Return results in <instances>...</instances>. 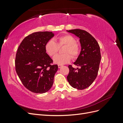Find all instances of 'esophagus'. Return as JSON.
Instances as JSON below:
<instances>
[{
    "instance_id": "1",
    "label": "esophagus",
    "mask_w": 123,
    "mask_h": 123,
    "mask_svg": "<svg viewBox=\"0 0 123 123\" xmlns=\"http://www.w3.org/2000/svg\"><path fill=\"white\" fill-rule=\"evenodd\" d=\"M62 66L61 65H58V68H61Z\"/></svg>"
}]
</instances>
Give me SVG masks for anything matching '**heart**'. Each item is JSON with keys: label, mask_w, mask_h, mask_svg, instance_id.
<instances>
[{"label": "heart", "mask_w": 123, "mask_h": 123, "mask_svg": "<svg viewBox=\"0 0 123 123\" xmlns=\"http://www.w3.org/2000/svg\"><path fill=\"white\" fill-rule=\"evenodd\" d=\"M63 46L65 48L62 52L64 54L54 56L53 60L55 64L61 65L67 64L71 60V57L73 59H75L79 56L80 50L79 44L76 43L74 37L68 34L58 37L56 42L53 39L48 40L45 45V50L48 55L53 56L57 53L59 48Z\"/></svg>", "instance_id": "obj_1"}]
</instances>
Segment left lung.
<instances>
[{"label":"left lung","mask_w":123,"mask_h":123,"mask_svg":"<svg viewBox=\"0 0 123 123\" xmlns=\"http://www.w3.org/2000/svg\"><path fill=\"white\" fill-rule=\"evenodd\" d=\"M80 38L81 51L74 64L80 67L74 69L69 65V73L67 79L74 88L83 90L93 83L98 75L101 59L100 48L96 39L83 30L67 31Z\"/></svg>","instance_id":"left-lung-1"}]
</instances>
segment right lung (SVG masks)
I'll list each match as a JSON object with an SVG mask.
<instances>
[{
	"mask_svg": "<svg viewBox=\"0 0 123 123\" xmlns=\"http://www.w3.org/2000/svg\"><path fill=\"white\" fill-rule=\"evenodd\" d=\"M54 35L52 32L33 33L23 39L17 51L16 73L24 86L35 93L50 90L58 70L45 50L46 43Z\"/></svg>",
	"mask_w": 123,
	"mask_h": 123,
	"instance_id": "right-lung-1",
	"label": "right lung"
}]
</instances>
